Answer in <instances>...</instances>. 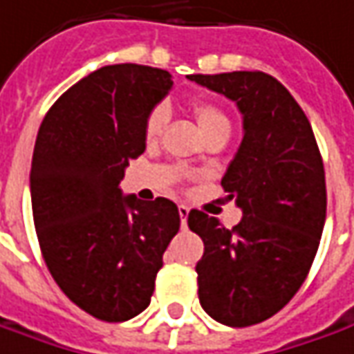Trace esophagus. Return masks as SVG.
I'll return each mask as SVG.
<instances>
[{
    "mask_svg": "<svg viewBox=\"0 0 354 354\" xmlns=\"http://www.w3.org/2000/svg\"><path fill=\"white\" fill-rule=\"evenodd\" d=\"M178 213H180V223H182V228L187 227V215H189V207L186 205H178Z\"/></svg>",
    "mask_w": 354,
    "mask_h": 354,
    "instance_id": "34e87169",
    "label": "esophagus"
}]
</instances>
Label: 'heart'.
<instances>
[{
  "label": "heart",
  "mask_w": 354,
  "mask_h": 354,
  "mask_svg": "<svg viewBox=\"0 0 354 354\" xmlns=\"http://www.w3.org/2000/svg\"><path fill=\"white\" fill-rule=\"evenodd\" d=\"M192 112L197 120V126L203 131V136H211L215 131H230V122H228L227 114L213 102H205V100H196L192 104ZM168 112L165 106H155L145 118L143 124V136L151 143L157 141L162 129L167 126Z\"/></svg>",
  "instance_id": "obj_1"
}]
</instances>
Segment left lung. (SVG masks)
<instances>
[{"label":"left lung","mask_w":354,"mask_h":354,"mask_svg":"<svg viewBox=\"0 0 354 354\" xmlns=\"http://www.w3.org/2000/svg\"><path fill=\"white\" fill-rule=\"evenodd\" d=\"M236 102L244 137L221 184L242 209L230 230L192 209L187 227L203 240L197 261L201 308L230 328L277 314L297 295L326 223V172L308 118L263 71L187 75Z\"/></svg>","instance_id":"1"}]
</instances>
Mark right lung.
I'll return each instance as SVG.
<instances>
[{"instance_id": "obj_1", "label": "right lung", "mask_w": 354, "mask_h": 354, "mask_svg": "<svg viewBox=\"0 0 354 354\" xmlns=\"http://www.w3.org/2000/svg\"><path fill=\"white\" fill-rule=\"evenodd\" d=\"M172 88L165 69L100 67L42 120L30 167L36 236L57 287L86 314L126 322L149 306L180 213L167 197L124 196L129 160L145 151L147 114Z\"/></svg>"}]
</instances>
